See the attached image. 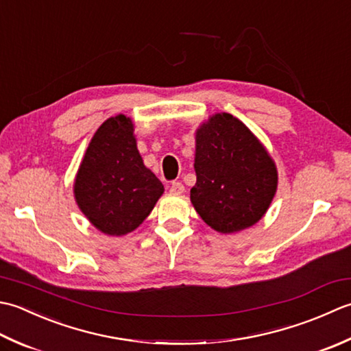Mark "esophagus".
<instances>
[{"label":"esophagus","mask_w":351,"mask_h":351,"mask_svg":"<svg viewBox=\"0 0 351 351\" xmlns=\"http://www.w3.org/2000/svg\"><path fill=\"white\" fill-rule=\"evenodd\" d=\"M169 191L173 192V194H182V192L184 191V186L182 182H173L169 186Z\"/></svg>","instance_id":"34e87169"}]
</instances>
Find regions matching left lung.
<instances>
[{"label": "left lung", "mask_w": 351, "mask_h": 351, "mask_svg": "<svg viewBox=\"0 0 351 351\" xmlns=\"http://www.w3.org/2000/svg\"><path fill=\"white\" fill-rule=\"evenodd\" d=\"M197 183L191 202L207 226L234 233L259 221L277 189L276 165L256 136L230 113L197 132Z\"/></svg>", "instance_id": "8db88e82"}]
</instances>
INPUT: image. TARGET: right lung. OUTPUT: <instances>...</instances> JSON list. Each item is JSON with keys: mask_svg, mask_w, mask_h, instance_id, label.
Here are the masks:
<instances>
[{"mask_svg": "<svg viewBox=\"0 0 351 351\" xmlns=\"http://www.w3.org/2000/svg\"><path fill=\"white\" fill-rule=\"evenodd\" d=\"M74 192L82 212L106 234H125L149 215L163 184L142 162L130 119L118 115L98 128Z\"/></svg>", "mask_w": 351, "mask_h": 351, "instance_id": "obj_1", "label": "right lung"}]
</instances>
